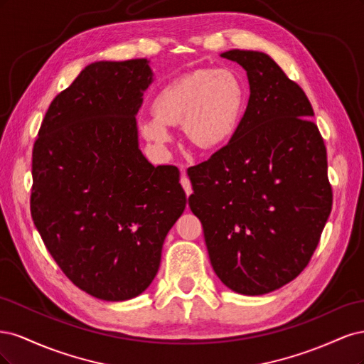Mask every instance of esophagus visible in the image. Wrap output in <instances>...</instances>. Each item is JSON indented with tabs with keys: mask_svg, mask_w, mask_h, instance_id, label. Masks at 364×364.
<instances>
[{
	"mask_svg": "<svg viewBox=\"0 0 364 364\" xmlns=\"http://www.w3.org/2000/svg\"><path fill=\"white\" fill-rule=\"evenodd\" d=\"M181 183H182V186H183V190H185V194L186 196H191V193H193V188H191V182H190V179L186 178V176L183 174L182 176V179H181Z\"/></svg>",
	"mask_w": 364,
	"mask_h": 364,
	"instance_id": "obj_1",
	"label": "esophagus"
}]
</instances>
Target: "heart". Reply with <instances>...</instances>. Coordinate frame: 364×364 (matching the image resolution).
I'll return each instance as SVG.
<instances>
[{"instance_id": "obj_1", "label": "heart", "mask_w": 364, "mask_h": 364, "mask_svg": "<svg viewBox=\"0 0 364 364\" xmlns=\"http://www.w3.org/2000/svg\"><path fill=\"white\" fill-rule=\"evenodd\" d=\"M245 103V86L237 74L196 70L161 87L151 100L153 115L139 118L138 130L158 153L168 151L173 126H182L197 147L217 149L237 134Z\"/></svg>"}]
</instances>
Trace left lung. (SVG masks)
Instances as JSON below:
<instances>
[{
  "label": "left lung",
  "mask_w": 364,
  "mask_h": 364,
  "mask_svg": "<svg viewBox=\"0 0 364 364\" xmlns=\"http://www.w3.org/2000/svg\"><path fill=\"white\" fill-rule=\"evenodd\" d=\"M220 56L245 68L250 95L228 146L188 168V205L218 279L259 296L293 281L321 240L333 205L326 149L305 92L269 54Z\"/></svg>",
  "instance_id": "1"
}]
</instances>
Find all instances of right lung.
<instances>
[{
  "label": "right lung",
  "instance_id": "right-lung-1",
  "mask_svg": "<svg viewBox=\"0 0 364 364\" xmlns=\"http://www.w3.org/2000/svg\"><path fill=\"white\" fill-rule=\"evenodd\" d=\"M150 60L94 62L51 102L33 147L31 217L62 272L97 299L136 297L186 206L174 165L139 150Z\"/></svg>",
  "mask_w": 364,
  "mask_h": 364
}]
</instances>
